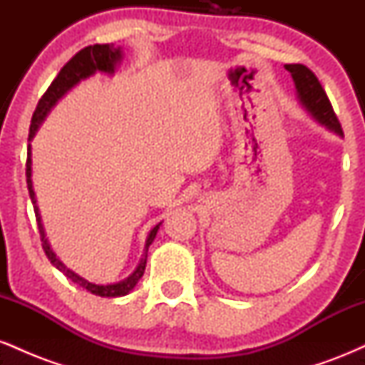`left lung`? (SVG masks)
I'll use <instances>...</instances> for the list:
<instances>
[{
  "instance_id": "1",
  "label": "left lung",
  "mask_w": 365,
  "mask_h": 365,
  "mask_svg": "<svg viewBox=\"0 0 365 365\" xmlns=\"http://www.w3.org/2000/svg\"><path fill=\"white\" fill-rule=\"evenodd\" d=\"M284 68L292 73L293 82H295L297 92H299L300 101L309 111L316 116V120H319L322 125L334 130L336 133L343 135L341 123L338 120L336 113H334L331 101L326 94V91L322 89L319 78L316 77V73L311 68H307L305 65H284Z\"/></svg>"
}]
</instances>
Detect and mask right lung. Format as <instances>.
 Listing matches in <instances>:
<instances>
[{
  "label": "right lung",
  "instance_id": "add662e5",
  "mask_svg": "<svg viewBox=\"0 0 365 365\" xmlns=\"http://www.w3.org/2000/svg\"><path fill=\"white\" fill-rule=\"evenodd\" d=\"M121 58V51L120 48H115L113 44H94V46H87V48H83L78 51L75 56L66 63L65 66L60 70V73L56 75V78L51 82V86L48 87V91L44 92L43 96H41L39 103H37L36 106V111L34 115H32V121H31V128H29V140L34 137L37 127L41 125V121L44 120V116L48 115V111L51 110L54 106V103L58 101V99L61 98L63 94H65L66 91L72 89L75 83H78L82 81V78H87L89 75H92L94 72H108L111 73L113 70H115V65L116 61H118ZM25 175H27V188H29V195H31V200L32 204H34V212H36V221H37V226H39V235H41V242H43V249L46 255H48V259L51 261L53 266H56L58 269L61 271L63 274L66 276V278L72 279L73 283H77L78 287L86 288L87 292L94 293V295H99V297H121V295H127V293L132 290L133 287H135L137 283H139V279L142 278V274H144V269H145V262H148V252L144 254V257H142V261L139 264V267H137L135 271H133V274H130L127 279H123V282L120 283H115V284H94V283H89L87 279L81 278L78 274H75L73 271H70L68 267H65L63 264L58 261L56 255L51 250V247H49L48 240H46V235H44V228L43 225H41V216H39V209L36 206V195H34V188H32V180H31V145H29V150H27V163H25ZM158 226H154L153 230H150L149 237H148V242H145V249L153 244L154 237H156L158 233Z\"/></svg>",
  "mask_w": 365,
  "mask_h": 365
}]
</instances>
